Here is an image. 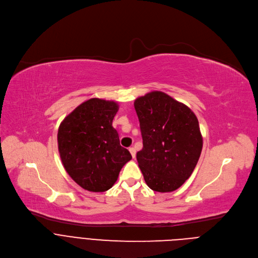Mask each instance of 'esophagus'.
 <instances>
[{
    "mask_svg": "<svg viewBox=\"0 0 258 258\" xmlns=\"http://www.w3.org/2000/svg\"><path fill=\"white\" fill-rule=\"evenodd\" d=\"M128 151L131 152V154H132L133 158H135V157H136V149L134 148V147H132V148H130V149H128Z\"/></svg>",
    "mask_w": 258,
    "mask_h": 258,
    "instance_id": "esophagus-1",
    "label": "esophagus"
}]
</instances>
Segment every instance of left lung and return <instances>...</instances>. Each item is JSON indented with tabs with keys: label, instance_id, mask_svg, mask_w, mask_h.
Masks as SVG:
<instances>
[{
	"label": "left lung",
	"instance_id": "left-lung-1",
	"mask_svg": "<svg viewBox=\"0 0 258 258\" xmlns=\"http://www.w3.org/2000/svg\"><path fill=\"white\" fill-rule=\"evenodd\" d=\"M143 149L139 167L150 189L172 192L192 174L199 160L203 139L192 110L167 94L154 91L135 100Z\"/></svg>",
	"mask_w": 258,
	"mask_h": 258
}]
</instances>
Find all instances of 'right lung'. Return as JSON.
Returning a JSON list of instances; mask_svg holds the SVG:
<instances>
[{
    "mask_svg": "<svg viewBox=\"0 0 258 258\" xmlns=\"http://www.w3.org/2000/svg\"><path fill=\"white\" fill-rule=\"evenodd\" d=\"M117 111L116 102L93 98L78 106L60 123L57 140L62 164L85 190H109L122 166L132 159L112 126Z\"/></svg>",
    "mask_w": 258,
    "mask_h": 258,
    "instance_id": "add662e5",
    "label": "right lung"
}]
</instances>
